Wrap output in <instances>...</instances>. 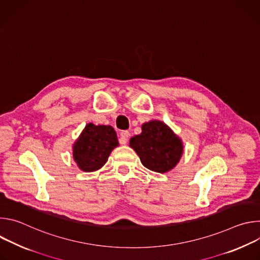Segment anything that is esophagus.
I'll return each instance as SVG.
<instances>
[{
    "mask_svg": "<svg viewBox=\"0 0 260 260\" xmlns=\"http://www.w3.org/2000/svg\"><path fill=\"white\" fill-rule=\"evenodd\" d=\"M128 136L129 133L128 131H122L120 132V139H121V144H126L127 140H128Z\"/></svg>",
    "mask_w": 260,
    "mask_h": 260,
    "instance_id": "obj_1",
    "label": "esophagus"
}]
</instances>
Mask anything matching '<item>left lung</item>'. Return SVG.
I'll list each match as a JSON object with an SVG mask.
<instances>
[{"label":"left lung","instance_id":"1","mask_svg":"<svg viewBox=\"0 0 260 260\" xmlns=\"http://www.w3.org/2000/svg\"><path fill=\"white\" fill-rule=\"evenodd\" d=\"M129 147L145 168L160 174L173 170L184 150L182 140L170 126L156 119L142 124V133L129 140Z\"/></svg>","mask_w":260,"mask_h":260}]
</instances>
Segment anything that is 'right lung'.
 Here are the masks:
<instances>
[{
    "label": "right lung",
    "mask_w": 260,
    "mask_h": 260,
    "mask_svg": "<svg viewBox=\"0 0 260 260\" xmlns=\"http://www.w3.org/2000/svg\"><path fill=\"white\" fill-rule=\"evenodd\" d=\"M118 145L117 135L112 126L88 123L73 144L74 161L83 172H95L107 162Z\"/></svg>",
    "instance_id": "obj_1"
}]
</instances>
